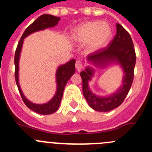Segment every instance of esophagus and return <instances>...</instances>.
<instances>
[{"label":"esophagus","mask_w":152,"mask_h":152,"mask_svg":"<svg viewBox=\"0 0 152 152\" xmlns=\"http://www.w3.org/2000/svg\"><path fill=\"white\" fill-rule=\"evenodd\" d=\"M75 68H76V70L80 72L82 69H83V64L80 61H77L76 63H75Z\"/></svg>","instance_id":"1"}]
</instances>
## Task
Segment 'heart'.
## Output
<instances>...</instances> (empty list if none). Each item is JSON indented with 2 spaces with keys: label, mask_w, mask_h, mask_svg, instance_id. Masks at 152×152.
<instances>
[{
  "label": "heart",
  "mask_w": 152,
  "mask_h": 152,
  "mask_svg": "<svg viewBox=\"0 0 152 152\" xmlns=\"http://www.w3.org/2000/svg\"><path fill=\"white\" fill-rule=\"evenodd\" d=\"M113 35L109 23L101 21H88L74 28L71 38L75 43H86L89 52H96L106 47Z\"/></svg>",
  "instance_id": "b5f03b06"
}]
</instances>
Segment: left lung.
Listing matches in <instances>:
<instances>
[{
	"label": "left lung",
	"instance_id": "8db88e82",
	"mask_svg": "<svg viewBox=\"0 0 152 152\" xmlns=\"http://www.w3.org/2000/svg\"><path fill=\"white\" fill-rule=\"evenodd\" d=\"M117 34L108 46L90 53L87 59L89 63L98 68H105L111 64L120 65L124 72L122 85L116 92L106 96L96 95L89 87L94 77L95 69L88 66L80 72L83 82V93L88 105L98 111H109L121 105L132 86L136 64V53L130 34L121 25L117 23Z\"/></svg>",
	"mask_w": 152,
	"mask_h": 152
}]
</instances>
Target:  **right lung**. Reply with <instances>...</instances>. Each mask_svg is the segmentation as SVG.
Wrapping results in <instances>:
<instances>
[{"mask_svg": "<svg viewBox=\"0 0 152 152\" xmlns=\"http://www.w3.org/2000/svg\"><path fill=\"white\" fill-rule=\"evenodd\" d=\"M60 18L54 16L53 15L44 14L39 16L35 21L31 23L22 34V37L19 40L16 50L15 53V78H16V85L20 93L21 97L26 104V106L31 110L35 111L41 115H50L54 113L58 110L61 100H62L63 91L67 82L71 78L75 72V59H71L70 61L61 65L58 67L56 73V91L54 96L50 100L44 104H35L28 99L23 94L19 82V62L20 58L21 51H22V44L24 42V39L32 33L44 30L48 28H53L58 24Z\"/></svg>", "mask_w": 152, "mask_h": 152, "instance_id": "right-lung-1", "label": "right lung"}]
</instances>
